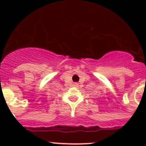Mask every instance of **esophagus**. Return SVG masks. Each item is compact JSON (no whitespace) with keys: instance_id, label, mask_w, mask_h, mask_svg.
Returning a JSON list of instances; mask_svg holds the SVG:
<instances>
[{"instance_id":"1","label":"esophagus","mask_w":146,"mask_h":146,"mask_svg":"<svg viewBox=\"0 0 146 146\" xmlns=\"http://www.w3.org/2000/svg\"><path fill=\"white\" fill-rule=\"evenodd\" d=\"M79 86V84L77 83V82H75L73 84V86H75V87H78Z\"/></svg>"}]
</instances>
